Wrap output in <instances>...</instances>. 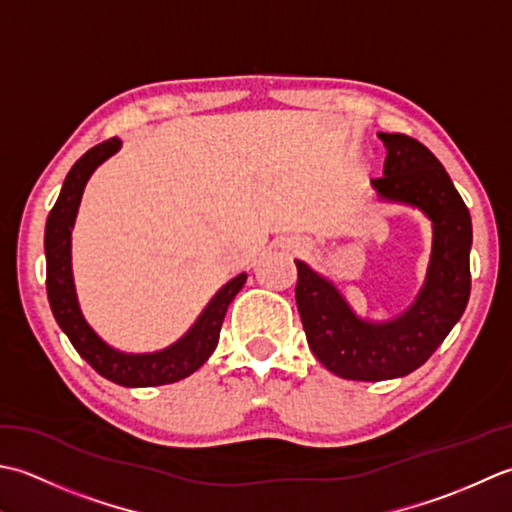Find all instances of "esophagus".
Here are the masks:
<instances>
[{"instance_id": "obj_1", "label": "esophagus", "mask_w": 512, "mask_h": 512, "mask_svg": "<svg viewBox=\"0 0 512 512\" xmlns=\"http://www.w3.org/2000/svg\"><path fill=\"white\" fill-rule=\"evenodd\" d=\"M283 247L285 249H294V252H298V249H307L309 243L305 241V238H285Z\"/></svg>"}]
</instances>
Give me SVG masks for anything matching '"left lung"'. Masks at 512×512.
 <instances>
[{
	"label": "left lung",
	"instance_id": "1",
	"mask_svg": "<svg viewBox=\"0 0 512 512\" xmlns=\"http://www.w3.org/2000/svg\"><path fill=\"white\" fill-rule=\"evenodd\" d=\"M378 137L387 159L380 179H371L375 196L422 212L433 229L429 267L415 300L389 320L364 318L333 280L296 260V305L311 351L331 373L362 382L404 378L422 367L471 296L473 225L451 176L420 141L389 132Z\"/></svg>",
	"mask_w": 512,
	"mask_h": 512
}]
</instances>
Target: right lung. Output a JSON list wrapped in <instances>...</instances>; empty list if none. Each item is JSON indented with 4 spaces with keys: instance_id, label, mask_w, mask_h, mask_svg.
Masks as SVG:
<instances>
[{
    "instance_id": "right-lung-1",
    "label": "right lung",
    "mask_w": 512,
    "mask_h": 512,
    "mask_svg": "<svg viewBox=\"0 0 512 512\" xmlns=\"http://www.w3.org/2000/svg\"><path fill=\"white\" fill-rule=\"evenodd\" d=\"M121 150V141L114 137L90 148L72 165L64 187H61L55 207L46 221L44 249H46V289L48 302L61 331L70 338L72 347L103 378L121 387H161V384L179 382L196 369H201L212 356L218 336H221L223 318L229 302L243 289L247 274H238L216 291L207 302L201 316L183 336L165 349L148 353H128L114 349L99 333L88 325L79 307L75 276H72V229L81 205L86 183L103 161Z\"/></svg>"
}]
</instances>
